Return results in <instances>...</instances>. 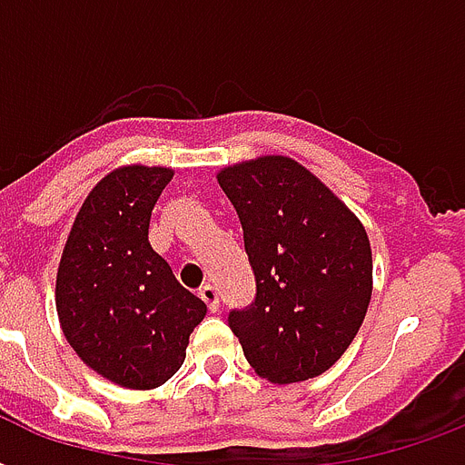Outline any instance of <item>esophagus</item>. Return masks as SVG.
<instances>
[{
	"mask_svg": "<svg viewBox=\"0 0 465 465\" xmlns=\"http://www.w3.org/2000/svg\"><path fill=\"white\" fill-rule=\"evenodd\" d=\"M200 299H203L204 304H207V309L214 313V311L219 309V292L212 287V284H204L203 290H200Z\"/></svg>",
	"mask_w": 465,
	"mask_h": 465,
	"instance_id": "34e87169",
	"label": "esophagus"
}]
</instances>
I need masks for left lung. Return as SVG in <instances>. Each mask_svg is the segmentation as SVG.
<instances>
[{
    "label": "left lung",
    "instance_id": "1",
    "mask_svg": "<svg viewBox=\"0 0 465 465\" xmlns=\"http://www.w3.org/2000/svg\"><path fill=\"white\" fill-rule=\"evenodd\" d=\"M219 188L243 226L255 302L229 313L248 364L270 383L323 374L342 357L371 299V246L357 214L282 154L224 166Z\"/></svg>",
    "mask_w": 465,
    "mask_h": 465
}]
</instances>
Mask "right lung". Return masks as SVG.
Here are the masks:
<instances>
[{
  "instance_id": "add662e5",
  "label": "right lung",
  "mask_w": 465,
  "mask_h": 465,
  "mask_svg": "<svg viewBox=\"0 0 465 465\" xmlns=\"http://www.w3.org/2000/svg\"><path fill=\"white\" fill-rule=\"evenodd\" d=\"M173 168H113L91 188L62 248L54 306L79 360L123 389L166 383L207 313L149 243V219Z\"/></svg>"
}]
</instances>
